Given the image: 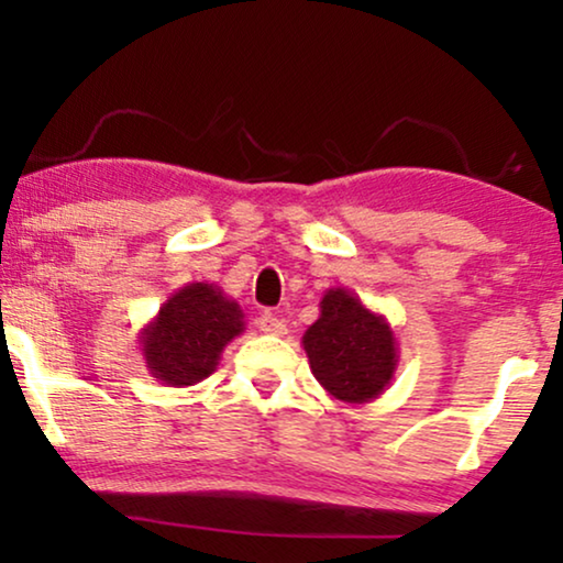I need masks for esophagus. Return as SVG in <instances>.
<instances>
[{"instance_id":"34e87169","label":"esophagus","mask_w":563,"mask_h":563,"mask_svg":"<svg viewBox=\"0 0 563 563\" xmlns=\"http://www.w3.org/2000/svg\"><path fill=\"white\" fill-rule=\"evenodd\" d=\"M258 328L264 330V333H268V335H284L287 333V325H284V322L276 318L274 312H264L258 318Z\"/></svg>"}]
</instances>
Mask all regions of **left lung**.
<instances>
[{"mask_svg": "<svg viewBox=\"0 0 563 563\" xmlns=\"http://www.w3.org/2000/svg\"><path fill=\"white\" fill-rule=\"evenodd\" d=\"M302 345L314 379L343 405L372 402L397 372L399 349L389 320L343 287L322 295L320 318L305 330Z\"/></svg>", "mask_w": 563, "mask_h": 563, "instance_id": "8db88e82", "label": "left lung"}]
</instances>
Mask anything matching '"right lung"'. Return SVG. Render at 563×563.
Returning <instances> with one entry per match:
<instances>
[{
	"label": "right lung",
	"mask_w": 563,
	"mask_h": 563,
	"mask_svg": "<svg viewBox=\"0 0 563 563\" xmlns=\"http://www.w3.org/2000/svg\"><path fill=\"white\" fill-rule=\"evenodd\" d=\"M243 318L241 305L214 284L191 282L176 289L137 335L145 368L166 387L207 379L225 345L245 330Z\"/></svg>",
	"instance_id": "add662e5"
}]
</instances>
